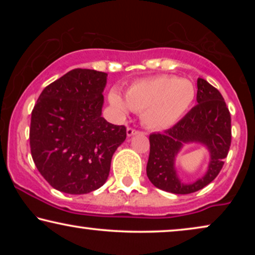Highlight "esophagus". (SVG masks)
Listing matches in <instances>:
<instances>
[{
    "mask_svg": "<svg viewBox=\"0 0 255 255\" xmlns=\"http://www.w3.org/2000/svg\"><path fill=\"white\" fill-rule=\"evenodd\" d=\"M138 130H135V128H131V127H128V128H127V134L128 135V137H131V135H133V134H135V133H138Z\"/></svg>",
    "mask_w": 255,
    "mask_h": 255,
    "instance_id": "1",
    "label": "esophagus"
}]
</instances>
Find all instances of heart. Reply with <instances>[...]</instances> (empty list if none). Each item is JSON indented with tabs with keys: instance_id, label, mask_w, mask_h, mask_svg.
Returning a JSON list of instances; mask_svg holds the SVG:
<instances>
[{
	"instance_id": "obj_1",
	"label": "heart",
	"mask_w": 255,
	"mask_h": 255,
	"mask_svg": "<svg viewBox=\"0 0 255 255\" xmlns=\"http://www.w3.org/2000/svg\"><path fill=\"white\" fill-rule=\"evenodd\" d=\"M196 87L190 80L176 75H154L132 82L125 92V101L117 92L109 101L121 113L130 108L141 113L142 122L154 130H163L177 123L191 109L196 99Z\"/></svg>"
}]
</instances>
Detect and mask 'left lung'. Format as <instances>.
Wrapping results in <instances>:
<instances>
[{
  "label": "left lung",
  "mask_w": 255,
  "mask_h": 255,
  "mask_svg": "<svg viewBox=\"0 0 255 255\" xmlns=\"http://www.w3.org/2000/svg\"><path fill=\"white\" fill-rule=\"evenodd\" d=\"M197 103L177 123L162 133L149 134V156L146 173L156 188L186 195L212 182L224 165L231 146V115L222 94L207 80L197 79ZM202 142L211 151L208 172L191 185L177 179L173 160L186 142Z\"/></svg>",
  "instance_id": "8db88e82"
}]
</instances>
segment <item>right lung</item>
Returning a JSON list of instances; mask_svg holds the SVG:
<instances>
[{"label":"right lung","mask_w":255,"mask_h":255,"mask_svg":"<svg viewBox=\"0 0 255 255\" xmlns=\"http://www.w3.org/2000/svg\"><path fill=\"white\" fill-rule=\"evenodd\" d=\"M107 73L75 68L41 92L31 114L30 148L41 176L54 189L81 195L102 187L124 125L101 116Z\"/></svg>","instance_id":"obj_1"}]
</instances>
